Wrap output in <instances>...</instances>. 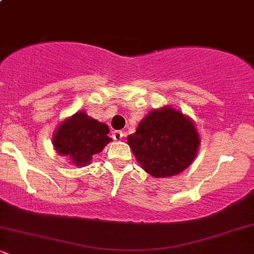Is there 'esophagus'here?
I'll return each instance as SVG.
<instances>
[{
	"label": "esophagus",
	"mask_w": 254,
	"mask_h": 254,
	"mask_svg": "<svg viewBox=\"0 0 254 254\" xmlns=\"http://www.w3.org/2000/svg\"><path fill=\"white\" fill-rule=\"evenodd\" d=\"M112 137L116 141H121V139L123 138V132H122V131H113Z\"/></svg>",
	"instance_id": "esophagus-1"
}]
</instances>
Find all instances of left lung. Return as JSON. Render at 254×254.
I'll return each mask as SVG.
<instances>
[{
    "mask_svg": "<svg viewBox=\"0 0 254 254\" xmlns=\"http://www.w3.org/2000/svg\"><path fill=\"white\" fill-rule=\"evenodd\" d=\"M137 162L150 176L168 178L193 162L200 144L193 121L172 106L153 110L127 136Z\"/></svg>",
    "mask_w": 254,
    "mask_h": 254,
    "instance_id": "obj_1",
    "label": "left lung"
}]
</instances>
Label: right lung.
<instances>
[{
    "mask_svg": "<svg viewBox=\"0 0 254 254\" xmlns=\"http://www.w3.org/2000/svg\"><path fill=\"white\" fill-rule=\"evenodd\" d=\"M109 132L106 124L80 111L58 124L52 144L60 155L66 156L69 164L83 167L112 141Z\"/></svg>",
    "mask_w": 254,
    "mask_h": 254,
    "instance_id": "add662e5",
    "label": "right lung"
}]
</instances>
